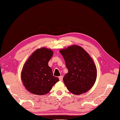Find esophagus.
I'll return each mask as SVG.
<instances>
[{
    "instance_id": "obj_1",
    "label": "esophagus",
    "mask_w": 120,
    "mask_h": 120,
    "mask_svg": "<svg viewBox=\"0 0 120 120\" xmlns=\"http://www.w3.org/2000/svg\"><path fill=\"white\" fill-rule=\"evenodd\" d=\"M58 78H59V79H60V81H62V80H63V76H60Z\"/></svg>"
}]
</instances>
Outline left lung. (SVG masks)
Wrapping results in <instances>:
<instances>
[{
    "instance_id": "1",
    "label": "left lung",
    "mask_w": 120,
    "mask_h": 120,
    "mask_svg": "<svg viewBox=\"0 0 120 120\" xmlns=\"http://www.w3.org/2000/svg\"><path fill=\"white\" fill-rule=\"evenodd\" d=\"M64 57L68 73L63 81L67 89L80 94L91 89L97 78V68L93 60L82 47L72 45L60 51Z\"/></svg>"
}]
</instances>
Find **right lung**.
I'll list each match as a JSON object with an SVG mask.
<instances>
[{
  "label": "right lung",
  "instance_id": "add662e5",
  "mask_svg": "<svg viewBox=\"0 0 120 120\" xmlns=\"http://www.w3.org/2000/svg\"><path fill=\"white\" fill-rule=\"evenodd\" d=\"M53 55L51 49L43 47L32 54L24 65L21 79L29 92L37 95L48 93L53 86L59 81L53 76L48 62Z\"/></svg>",
  "mask_w": 120,
  "mask_h": 120
}]
</instances>
